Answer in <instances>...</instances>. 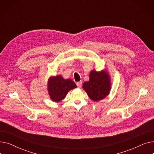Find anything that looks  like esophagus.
<instances>
[{
  "instance_id": "1",
  "label": "esophagus",
  "mask_w": 154,
  "mask_h": 154,
  "mask_svg": "<svg viewBox=\"0 0 154 154\" xmlns=\"http://www.w3.org/2000/svg\"><path fill=\"white\" fill-rule=\"evenodd\" d=\"M77 86L79 87V88H81L82 87V82H77Z\"/></svg>"
}]
</instances>
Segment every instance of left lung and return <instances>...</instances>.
Returning a JSON list of instances; mask_svg holds the SVG:
<instances>
[{"label": "left lung", "mask_w": 154, "mask_h": 154, "mask_svg": "<svg viewBox=\"0 0 154 154\" xmlns=\"http://www.w3.org/2000/svg\"><path fill=\"white\" fill-rule=\"evenodd\" d=\"M83 88L92 100L97 102L104 99L109 94L110 89L107 74L103 71H92L90 73L89 80L84 83Z\"/></svg>", "instance_id": "1"}]
</instances>
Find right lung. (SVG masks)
Here are the masks:
<instances>
[{
  "instance_id": "obj_1",
  "label": "right lung",
  "mask_w": 154,
  "mask_h": 154,
  "mask_svg": "<svg viewBox=\"0 0 154 154\" xmlns=\"http://www.w3.org/2000/svg\"><path fill=\"white\" fill-rule=\"evenodd\" d=\"M76 87V84L72 80H65L60 75L52 77L48 80V92L51 99L54 102L63 99L69 91Z\"/></svg>"
}]
</instances>
